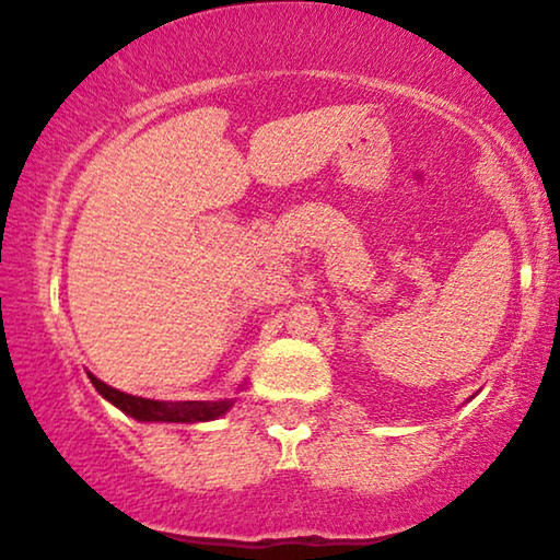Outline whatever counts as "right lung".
<instances>
[{"instance_id":"1","label":"right lung","mask_w":560,"mask_h":560,"mask_svg":"<svg viewBox=\"0 0 560 560\" xmlns=\"http://www.w3.org/2000/svg\"><path fill=\"white\" fill-rule=\"evenodd\" d=\"M94 389L102 394L109 405L122 409L125 415H130L138 422H210L218 420L235 405V399H218V401H159V399H143L132 397L119 389H112L100 378L89 374Z\"/></svg>"}]
</instances>
